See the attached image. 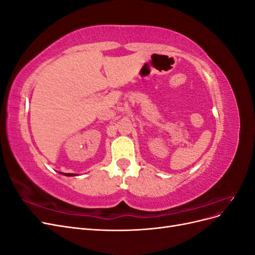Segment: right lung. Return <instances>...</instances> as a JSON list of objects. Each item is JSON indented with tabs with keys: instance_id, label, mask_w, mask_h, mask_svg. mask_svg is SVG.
<instances>
[{
	"instance_id": "obj_1",
	"label": "right lung",
	"mask_w": 255,
	"mask_h": 255,
	"mask_svg": "<svg viewBox=\"0 0 255 255\" xmlns=\"http://www.w3.org/2000/svg\"><path fill=\"white\" fill-rule=\"evenodd\" d=\"M60 174H63V175H66V176H75V175H78V174H75V173H64V172H59Z\"/></svg>"
}]
</instances>
